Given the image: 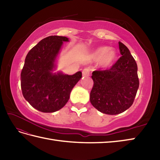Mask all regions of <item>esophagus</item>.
Masks as SVG:
<instances>
[{
  "mask_svg": "<svg viewBox=\"0 0 160 160\" xmlns=\"http://www.w3.org/2000/svg\"><path fill=\"white\" fill-rule=\"evenodd\" d=\"M90 75V71L89 69H84L82 71V76L84 77H87Z\"/></svg>",
  "mask_w": 160,
  "mask_h": 160,
  "instance_id": "obj_1",
  "label": "esophagus"
}]
</instances>
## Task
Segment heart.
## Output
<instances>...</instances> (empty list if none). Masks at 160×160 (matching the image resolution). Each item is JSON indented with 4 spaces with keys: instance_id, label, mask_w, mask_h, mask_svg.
Returning <instances> with one entry per match:
<instances>
[{
    "instance_id": "1",
    "label": "heart",
    "mask_w": 160,
    "mask_h": 160,
    "mask_svg": "<svg viewBox=\"0 0 160 160\" xmlns=\"http://www.w3.org/2000/svg\"><path fill=\"white\" fill-rule=\"evenodd\" d=\"M91 58L93 60H98V65L100 68L106 69L115 62L117 58V52L115 49L108 47H100L93 51Z\"/></svg>"
}]
</instances>
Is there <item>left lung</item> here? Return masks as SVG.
Wrapping results in <instances>:
<instances>
[{"mask_svg": "<svg viewBox=\"0 0 160 160\" xmlns=\"http://www.w3.org/2000/svg\"><path fill=\"white\" fill-rule=\"evenodd\" d=\"M122 56L109 70L95 71L91 78L93 87L90 93L91 104L108 115H117L133 103L139 88L138 66L130 51L119 42Z\"/></svg>", "mask_w": 160, "mask_h": 160, "instance_id": "left-lung-1", "label": "left lung"}]
</instances>
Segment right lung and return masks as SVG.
<instances>
[{
  "label": "right lung",
  "instance_id": "1",
  "mask_svg": "<svg viewBox=\"0 0 160 160\" xmlns=\"http://www.w3.org/2000/svg\"><path fill=\"white\" fill-rule=\"evenodd\" d=\"M65 36H51L42 39L27 55L20 74L22 95L32 106L43 113L61 109L81 78L82 72L64 74L56 70L58 56Z\"/></svg>",
  "mask_w": 160,
  "mask_h": 160
}]
</instances>
